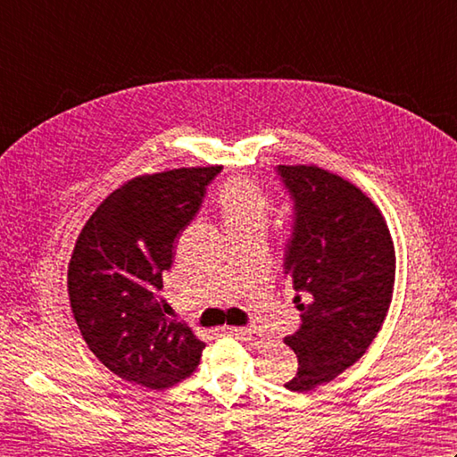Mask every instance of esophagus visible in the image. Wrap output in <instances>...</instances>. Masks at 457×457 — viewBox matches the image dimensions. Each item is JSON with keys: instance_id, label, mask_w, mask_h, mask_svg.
I'll use <instances>...</instances> for the list:
<instances>
[{"instance_id": "esophagus-1", "label": "esophagus", "mask_w": 457, "mask_h": 457, "mask_svg": "<svg viewBox=\"0 0 457 457\" xmlns=\"http://www.w3.org/2000/svg\"><path fill=\"white\" fill-rule=\"evenodd\" d=\"M229 332L237 336L239 339H244V342H249L251 345H255V347L265 344L263 334H259L257 329H253V328H229Z\"/></svg>"}]
</instances>
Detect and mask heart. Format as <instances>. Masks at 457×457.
<instances>
[{
  "label": "heart",
  "mask_w": 457,
  "mask_h": 457,
  "mask_svg": "<svg viewBox=\"0 0 457 457\" xmlns=\"http://www.w3.org/2000/svg\"><path fill=\"white\" fill-rule=\"evenodd\" d=\"M218 206L226 229L265 231L273 212L269 194L249 179H231L220 190Z\"/></svg>",
  "instance_id": "heart-1"
}]
</instances>
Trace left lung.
<instances>
[{"label":"left lung","mask_w":457,"mask_h":457,"mask_svg":"<svg viewBox=\"0 0 457 457\" xmlns=\"http://www.w3.org/2000/svg\"><path fill=\"white\" fill-rule=\"evenodd\" d=\"M295 200L285 273L296 290L298 332L285 337L298 371L285 385L306 393L359 361L389 312L395 245L385 216L355 184L316 164H278Z\"/></svg>","instance_id":"obj_1"}]
</instances>
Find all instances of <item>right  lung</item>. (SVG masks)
I'll list each match as a JSON object with an SVG mask.
<instances>
[{
    "label": "right lung",
    "mask_w": 457,
    "mask_h": 457,
    "mask_svg": "<svg viewBox=\"0 0 457 457\" xmlns=\"http://www.w3.org/2000/svg\"><path fill=\"white\" fill-rule=\"evenodd\" d=\"M221 167L141 174L84 223L68 263V298L90 352L123 381L153 391L190 377L206 344L159 300L174 241Z\"/></svg>",
    "instance_id": "right-lung-1"
}]
</instances>
